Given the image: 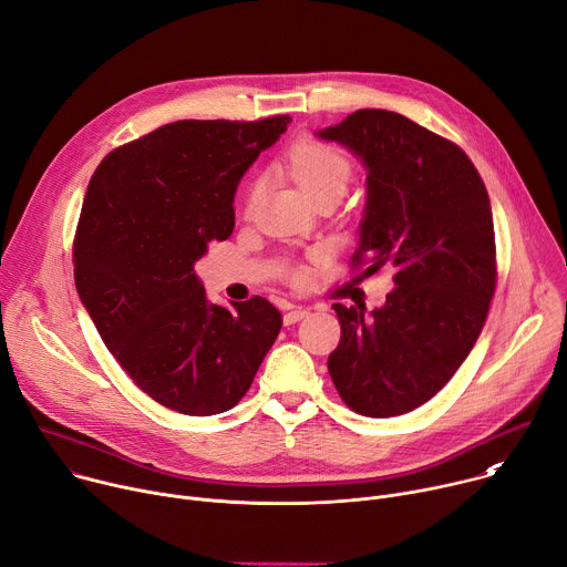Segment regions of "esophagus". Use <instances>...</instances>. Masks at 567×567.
Masks as SVG:
<instances>
[{
  "label": "esophagus",
  "instance_id": "1",
  "mask_svg": "<svg viewBox=\"0 0 567 567\" xmlns=\"http://www.w3.org/2000/svg\"><path fill=\"white\" fill-rule=\"evenodd\" d=\"M305 316H309V309H307V307H289L282 320H285V326H293V322L302 320Z\"/></svg>",
  "mask_w": 567,
  "mask_h": 567
}]
</instances>
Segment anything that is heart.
<instances>
[{
	"label": "heart",
	"instance_id": "obj_1",
	"mask_svg": "<svg viewBox=\"0 0 567 567\" xmlns=\"http://www.w3.org/2000/svg\"><path fill=\"white\" fill-rule=\"evenodd\" d=\"M289 164L293 171V177L302 186V190L313 199L320 193L328 190H346L352 166L350 158L334 145L322 141H300L289 152ZM262 184H256L249 193L247 208L254 210L260 202ZM293 282H305L309 278V271L305 267H298L291 271Z\"/></svg>",
	"mask_w": 567,
	"mask_h": 567
}]
</instances>
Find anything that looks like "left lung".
Listing matches in <instances>:
<instances>
[{"mask_svg": "<svg viewBox=\"0 0 567 567\" xmlns=\"http://www.w3.org/2000/svg\"><path fill=\"white\" fill-rule=\"evenodd\" d=\"M320 138L350 147L368 171L352 269H394L385 305H334L330 377L348 406L394 417L435 396L475 346L496 291L492 204L453 141L388 110H357Z\"/></svg>", "mask_w": 567, "mask_h": 567, "instance_id": "8db88e82", "label": "left lung"}]
</instances>
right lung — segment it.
I'll use <instances>...</instances> for the list:
<instances>
[{"label": "right lung", "mask_w": 567, "mask_h": 567, "mask_svg": "<svg viewBox=\"0 0 567 567\" xmlns=\"http://www.w3.org/2000/svg\"><path fill=\"white\" fill-rule=\"evenodd\" d=\"M289 121L168 123L110 152L87 186L78 296L127 377L171 411L233 409L278 339L282 316L267 298L213 305L195 262L233 233L241 175Z\"/></svg>", "instance_id": "add662e5"}]
</instances>
